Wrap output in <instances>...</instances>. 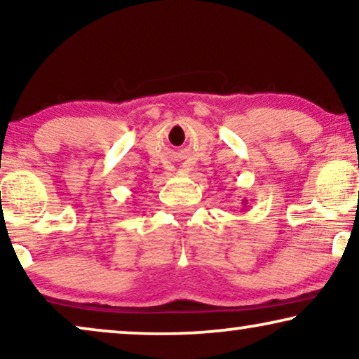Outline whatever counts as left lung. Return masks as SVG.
Instances as JSON below:
<instances>
[{
  "label": "left lung",
  "mask_w": 359,
  "mask_h": 359,
  "mask_svg": "<svg viewBox=\"0 0 359 359\" xmlns=\"http://www.w3.org/2000/svg\"><path fill=\"white\" fill-rule=\"evenodd\" d=\"M242 203H243V205H247V204H248V201H247V199H243Z\"/></svg>",
  "instance_id": "obj_1"
}]
</instances>
